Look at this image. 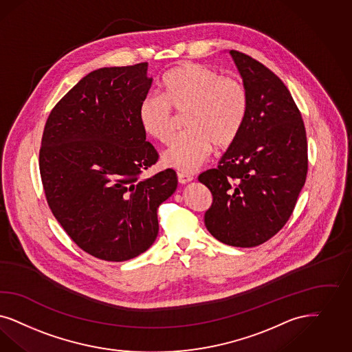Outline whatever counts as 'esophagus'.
<instances>
[{"mask_svg": "<svg viewBox=\"0 0 352 352\" xmlns=\"http://www.w3.org/2000/svg\"><path fill=\"white\" fill-rule=\"evenodd\" d=\"M177 177H178V182L182 183V184L191 182V181L194 179V175L187 174V173H178V174H177Z\"/></svg>", "mask_w": 352, "mask_h": 352, "instance_id": "obj_1", "label": "esophagus"}]
</instances>
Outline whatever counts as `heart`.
<instances>
[{
    "label": "heart",
    "instance_id": "1",
    "mask_svg": "<svg viewBox=\"0 0 352 352\" xmlns=\"http://www.w3.org/2000/svg\"><path fill=\"white\" fill-rule=\"evenodd\" d=\"M250 97L242 80L223 76L203 63L188 62L171 70L162 82V95L149 94L139 105V121L161 143L173 139L178 116H186L187 133L164 153V164L194 171L210 156L213 146L226 149L242 131Z\"/></svg>",
    "mask_w": 352,
    "mask_h": 352
}]
</instances>
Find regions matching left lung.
Listing matches in <instances>:
<instances>
[{"label":"left lung","mask_w":352,"mask_h":352,"mask_svg":"<svg viewBox=\"0 0 352 352\" xmlns=\"http://www.w3.org/2000/svg\"><path fill=\"white\" fill-rule=\"evenodd\" d=\"M250 97L236 140L199 175L212 192L208 231L232 247H256L290 219L308 171L307 135L290 91L261 62L230 50Z\"/></svg>","instance_id":"obj_1"}]
</instances>
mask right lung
Returning <instances> with one entry per match:
<instances>
[{"instance_id":"right-lung-1","label":"right lung","mask_w":352,"mask_h":352,"mask_svg":"<svg viewBox=\"0 0 352 352\" xmlns=\"http://www.w3.org/2000/svg\"><path fill=\"white\" fill-rule=\"evenodd\" d=\"M148 62L85 75L45 122L38 168L53 216L85 252L126 261L158 234L157 208L177 188L173 169L142 179L158 152L146 140L139 105Z\"/></svg>"}]
</instances>
